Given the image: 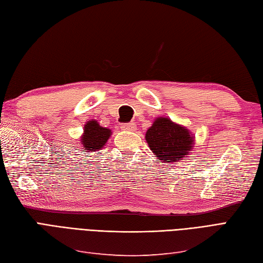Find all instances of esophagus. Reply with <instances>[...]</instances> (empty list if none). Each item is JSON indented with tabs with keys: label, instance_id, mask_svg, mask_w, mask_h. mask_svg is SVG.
Instances as JSON below:
<instances>
[{
	"label": "esophagus",
	"instance_id": "1",
	"mask_svg": "<svg viewBox=\"0 0 263 263\" xmlns=\"http://www.w3.org/2000/svg\"><path fill=\"white\" fill-rule=\"evenodd\" d=\"M121 129L126 130V132H135V130H137V126L134 123L123 124V125H121Z\"/></svg>",
	"mask_w": 263,
	"mask_h": 263
}]
</instances>
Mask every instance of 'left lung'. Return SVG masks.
<instances>
[{
  "label": "left lung",
  "mask_w": 263,
  "mask_h": 263,
  "mask_svg": "<svg viewBox=\"0 0 263 263\" xmlns=\"http://www.w3.org/2000/svg\"><path fill=\"white\" fill-rule=\"evenodd\" d=\"M145 139L159 163L176 164L190 155L195 136L186 127L167 117H157L147 129Z\"/></svg>",
  "instance_id": "left-lung-1"
}]
</instances>
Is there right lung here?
Returning <instances> with one entry per match:
<instances>
[{"label":"right lung","instance_id":"add662e5","mask_svg":"<svg viewBox=\"0 0 263 263\" xmlns=\"http://www.w3.org/2000/svg\"><path fill=\"white\" fill-rule=\"evenodd\" d=\"M111 136V130L109 128L102 127L97 120H88L83 127V133L80 137V144L87 153L98 152L108 142Z\"/></svg>","mask_w":263,"mask_h":263}]
</instances>
